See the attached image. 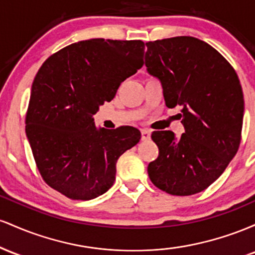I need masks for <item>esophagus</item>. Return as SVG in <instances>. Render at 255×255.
<instances>
[{"label": "esophagus", "mask_w": 255, "mask_h": 255, "mask_svg": "<svg viewBox=\"0 0 255 255\" xmlns=\"http://www.w3.org/2000/svg\"><path fill=\"white\" fill-rule=\"evenodd\" d=\"M151 136V131L147 129H141V139L142 140H148Z\"/></svg>", "instance_id": "1"}]
</instances>
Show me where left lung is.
Returning <instances> with one entry per match:
<instances>
[{
  "label": "left lung",
  "instance_id": "left-lung-1",
  "mask_svg": "<svg viewBox=\"0 0 255 255\" xmlns=\"http://www.w3.org/2000/svg\"><path fill=\"white\" fill-rule=\"evenodd\" d=\"M147 72L162 83L165 105H181L184 133L152 131L159 150L147 166L157 188L192 195L223 174L241 142L244 93L235 69L210 44L181 36L147 42Z\"/></svg>",
  "mask_w": 255,
  "mask_h": 255
}]
</instances>
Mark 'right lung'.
<instances>
[{
  "mask_svg": "<svg viewBox=\"0 0 255 255\" xmlns=\"http://www.w3.org/2000/svg\"><path fill=\"white\" fill-rule=\"evenodd\" d=\"M141 40H81L45 60L32 84L26 135L44 182L73 200L114 184L119 157L139 142L136 128L97 129L92 116L144 64Z\"/></svg>",
  "mask_w": 255,
  "mask_h": 255,
  "instance_id": "1",
  "label": "right lung"
}]
</instances>
